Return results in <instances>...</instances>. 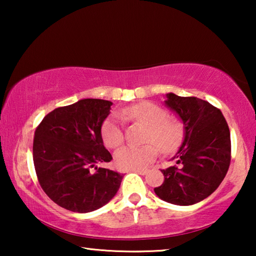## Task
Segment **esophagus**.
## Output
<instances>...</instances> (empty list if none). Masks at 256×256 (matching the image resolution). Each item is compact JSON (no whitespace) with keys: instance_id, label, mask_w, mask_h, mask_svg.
I'll return each mask as SVG.
<instances>
[{"instance_id":"1","label":"esophagus","mask_w":256,"mask_h":256,"mask_svg":"<svg viewBox=\"0 0 256 256\" xmlns=\"http://www.w3.org/2000/svg\"><path fill=\"white\" fill-rule=\"evenodd\" d=\"M134 172H136V174H140V175H146V170H132Z\"/></svg>"}]
</instances>
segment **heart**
Instances as JSON below:
<instances>
[{"label":"heart","instance_id":"b5f03b06","mask_svg":"<svg viewBox=\"0 0 256 256\" xmlns=\"http://www.w3.org/2000/svg\"><path fill=\"white\" fill-rule=\"evenodd\" d=\"M120 118L131 122H138L146 126V140L156 144L162 152H170L180 144L182 128L180 124L168 120L162 107L151 102H138L123 108ZM102 138L110 148H118L124 141L123 124L118 116L112 115L102 126ZM157 148L152 144L144 146H126L115 152L116 167L122 170H144L157 157Z\"/></svg>","mask_w":256,"mask_h":256}]
</instances>
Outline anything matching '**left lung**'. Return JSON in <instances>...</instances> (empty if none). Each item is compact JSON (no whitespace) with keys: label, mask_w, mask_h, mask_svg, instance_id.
Masks as SVG:
<instances>
[{"label":"left lung","mask_w":256,"mask_h":256,"mask_svg":"<svg viewBox=\"0 0 256 256\" xmlns=\"http://www.w3.org/2000/svg\"><path fill=\"white\" fill-rule=\"evenodd\" d=\"M164 105L183 123L184 138L172 158L177 166L162 170L164 180L154 193L172 204H196L211 196L227 174L230 132L220 110L200 98L170 92Z\"/></svg>","instance_id":"obj_1"}]
</instances>
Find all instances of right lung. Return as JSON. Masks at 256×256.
I'll return each mask as SVG.
<instances>
[{
    "label": "right lung",
    "instance_id": "right-lung-1",
    "mask_svg": "<svg viewBox=\"0 0 256 256\" xmlns=\"http://www.w3.org/2000/svg\"><path fill=\"white\" fill-rule=\"evenodd\" d=\"M112 105L102 99H81L50 112L36 128L32 158L38 180L50 200L64 209L86 214L118 193L123 175L96 166L112 160L102 136Z\"/></svg>",
    "mask_w": 256,
    "mask_h": 256
}]
</instances>
